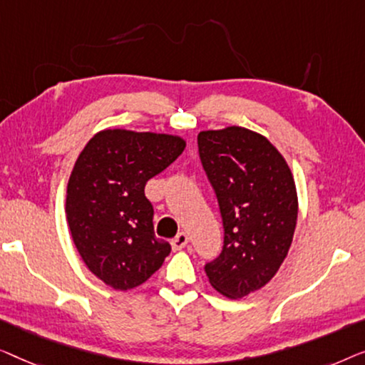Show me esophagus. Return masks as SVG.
<instances>
[{
	"mask_svg": "<svg viewBox=\"0 0 365 365\" xmlns=\"http://www.w3.org/2000/svg\"><path fill=\"white\" fill-rule=\"evenodd\" d=\"M172 248L173 251H178V250H183L185 246L188 245V235L187 233H178L175 238L172 240Z\"/></svg>",
	"mask_w": 365,
	"mask_h": 365,
	"instance_id": "esophagus-1",
	"label": "esophagus"
}]
</instances>
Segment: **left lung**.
Masks as SVG:
<instances>
[{
  "label": "left lung",
  "mask_w": 365,
  "mask_h": 365,
  "mask_svg": "<svg viewBox=\"0 0 365 365\" xmlns=\"http://www.w3.org/2000/svg\"><path fill=\"white\" fill-rule=\"evenodd\" d=\"M198 150L225 230L222 255L205 271L220 294L240 299L268 284L286 259L297 222L294 177L278 148L246 127L202 130Z\"/></svg>",
  "instance_id": "8db88e82"
}]
</instances>
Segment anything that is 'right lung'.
<instances>
[{"label":"right lung","mask_w":365,"mask_h":365,"mask_svg":"<svg viewBox=\"0 0 365 365\" xmlns=\"http://www.w3.org/2000/svg\"><path fill=\"white\" fill-rule=\"evenodd\" d=\"M172 133L106 129L97 132L74 163L66 218L84 264L115 291L150 278L170 255L153 232L145 183L185 150Z\"/></svg>","instance_id":"right-lung-1"}]
</instances>
